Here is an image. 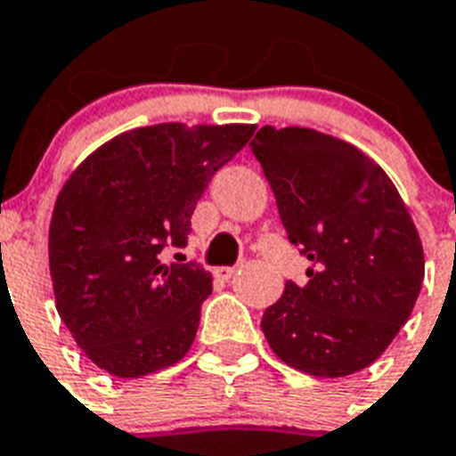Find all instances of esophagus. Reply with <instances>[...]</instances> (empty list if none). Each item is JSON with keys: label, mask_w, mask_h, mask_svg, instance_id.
Segmentation results:
<instances>
[{"label": "esophagus", "mask_w": 456, "mask_h": 456, "mask_svg": "<svg viewBox=\"0 0 456 456\" xmlns=\"http://www.w3.org/2000/svg\"><path fill=\"white\" fill-rule=\"evenodd\" d=\"M235 273H238V265H221V268H216V278L231 280Z\"/></svg>", "instance_id": "obj_1"}]
</instances>
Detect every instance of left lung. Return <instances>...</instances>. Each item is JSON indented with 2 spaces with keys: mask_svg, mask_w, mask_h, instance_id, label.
Here are the masks:
<instances>
[{
  "mask_svg": "<svg viewBox=\"0 0 456 456\" xmlns=\"http://www.w3.org/2000/svg\"><path fill=\"white\" fill-rule=\"evenodd\" d=\"M287 240L311 261L261 318L282 362L348 377L405 325L424 282L421 240L395 185L365 152L304 126H264L249 143Z\"/></svg>",
  "mask_w": 456,
  "mask_h": 456,
  "instance_id": "left-lung-1",
  "label": "left lung"
}]
</instances>
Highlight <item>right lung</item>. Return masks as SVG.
<instances>
[{
  "mask_svg": "<svg viewBox=\"0 0 456 456\" xmlns=\"http://www.w3.org/2000/svg\"><path fill=\"white\" fill-rule=\"evenodd\" d=\"M256 126H141L84 159L56 200L49 265L58 315L101 370L136 379L183 358L211 275L183 249L211 176ZM181 256V254H176Z\"/></svg>",
  "mask_w": 456,
  "mask_h": 456,
  "instance_id": "1",
  "label": "right lung"
}]
</instances>
